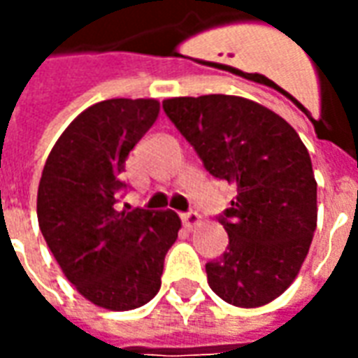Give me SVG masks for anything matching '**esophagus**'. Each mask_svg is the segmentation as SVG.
<instances>
[{
  "mask_svg": "<svg viewBox=\"0 0 358 358\" xmlns=\"http://www.w3.org/2000/svg\"><path fill=\"white\" fill-rule=\"evenodd\" d=\"M180 218H182V224L186 226V228H194L195 224H199V215L197 213H194V210H189V213H182L180 215Z\"/></svg>",
  "mask_w": 358,
  "mask_h": 358,
  "instance_id": "esophagus-1",
  "label": "esophagus"
}]
</instances>
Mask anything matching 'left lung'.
Listing matches in <instances>:
<instances>
[{
  "label": "left lung",
  "instance_id": "1",
  "mask_svg": "<svg viewBox=\"0 0 358 358\" xmlns=\"http://www.w3.org/2000/svg\"><path fill=\"white\" fill-rule=\"evenodd\" d=\"M163 109L213 178L236 187L218 215L228 248L205 264L213 292L261 307L289 287L316 230V180L307 148L284 118L236 95L164 99Z\"/></svg>",
  "mask_w": 358,
  "mask_h": 358
}]
</instances>
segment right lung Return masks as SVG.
<instances>
[{"label":"right lung","mask_w":358,"mask_h":358,"mask_svg":"<svg viewBox=\"0 0 358 358\" xmlns=\"http://www.w3.org/2000/svg\"><path fill=\"white\" fill-rule=\"evenodd\" d=\"M159 115L155 99H107L88 107L51 149L38 187V222L66 280L109 310H130L161 287L178 238L172 210H120L124 161Z\"/></svg>","instance_id":"right-lung-1"}]
</instances>
